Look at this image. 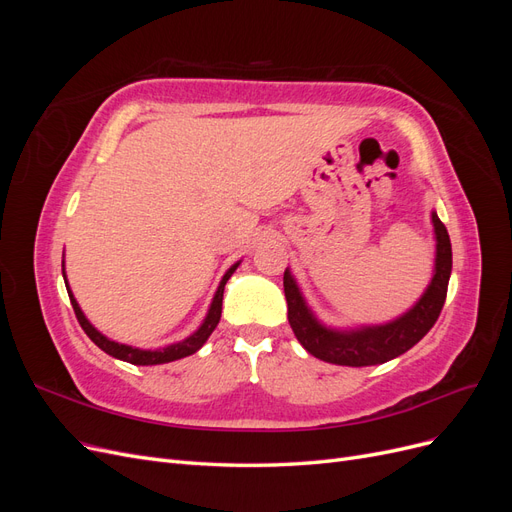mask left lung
Returning <instances> with one entry per match:
<instances>
[{
	"label": "left lung",
	"instance_id": "8db88e82",
	"mask_svg": "<svg viewBox=\"0 0 512 512\" xmlns=\"http://www.w3.org/2000/svg\"><path fill=\"white\" fill-rule=\"evenodd\" d=\"M433 228H436V273L425 294L408 314L401 318L382 324V327H365L361 331H331L312 316L301 292L294 284L288 269L284 271V292L288 301V322L301 342V346L314 354L316 359L348 365V367H365L378 365L395 359V356L408 352L414 344L429 333L436 324L444 301L448 280L453 269V250L448 239L446 226L440 222L436 213L431 215Z\"/></svg>",
	"mask_w": 512,
	"mask_h": 512
}]
</instances>
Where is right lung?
I'll return each mask as SVG.
<instances>
[{
	"label": "right lung",
	"instance_id": "add662e5",
	"mask_svg": "<svg viewBox=\"0 0 512 512\" xmlns=\"http://www.w3.org/2000/svg\"><path fill=\"white\" fill-rule=\"evenodd\" d=\"M237 267H239V262H237V265H232V267L226 271V275L222 277L220 288H218V292H215V297H213V303H211L209 314H207L205 322L200 324V329H198L194 335H190L188 339H183V342L173 344V346H166V348H162V350H138V348L123 346V344L111 342V339H106L102 333H98L94 327H91L89 320L83 316L79 303H76V299L72 297L70 288H68V286H66V288H68L70 303H72V307H74L76 320H79V324L83 327V331L87 333V337H89L91 342H94L98 348H102L106 354L115 356V359H121V361L132 363V365H160V363H170V361L183 359V356H190V354H194L196 350L203 348V344L207 342L209 335L213 333V329L218 327L220 316H222L224 286H226V282H228V277H230L232 273H235V269H237Z\"/></svg>",
	"mask_w": 512,
	"mask_h": 512
}]
</instances>
